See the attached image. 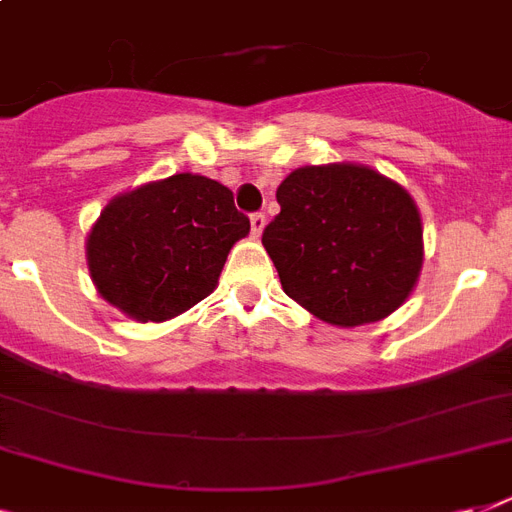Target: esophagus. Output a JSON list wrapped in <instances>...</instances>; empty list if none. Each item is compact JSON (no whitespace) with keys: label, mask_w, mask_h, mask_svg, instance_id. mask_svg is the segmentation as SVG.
<instances>
[{"label":"esophagus","mask_w":512,"mask_h":512,"mask_svg":"<svg viewBox=\"0 0 512 512\" xmlns=\"http://www.w3.org/2000/svg\"><path fill=\"white\" fill-rule=\"evenodd\" d=\"M265 223H268V220H265L263 212H255V215L249 217V225H252V233H255V236H260V233L265 231Z\"/></svg>","instance_id":"1"}]
</instances>
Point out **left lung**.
<instances>
[{"label": "left lung", "mask_w": 512, "mask_h": 512, "mask_svg": "<svg viewBox=\"0 0 512 512\" xmlns=\"http://www.w3.org/2000/svg\"><path fill=\"white\" fill-rule=\"evenodd\" d=\"M263 247L281 287L332 327L372 324L406 303L422 271V220L404 185L366 164H308L276 188Z\"/></svg>", "instance_id": "left-lung-1"}]
</instances>
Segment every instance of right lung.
Segmentation results:
<instances>
[{"mask_svg":"<svg viewBox=\"0 0 512 512\" xmlns=\"http://www.w3.org/2000/svg\"><path fill=\"white\" fill-rule=\"evenodd\" d=\"M247 233L249 217L223 183L180 172L108 201L87 236V268L124 316L167 321L215 292L225 257Z\"/></svg>","mask_w":512,"mask_h":512,"instance_id":"obj_1","label":"right lung"}]
</instances>
